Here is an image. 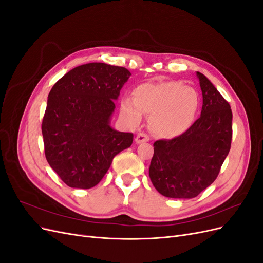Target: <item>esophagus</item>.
Segmentation results:
<instances>
[{
	"label": "esophagus",
	"instance_id": "obj_1",
	"mask_svg": "<svg viewBox=\"0 0 263 263\" xmlns=\"http://www.w3.org/2000/svg\"><path fill=\"white\" fill-rule=\"evenodd\" d=\"M135 141H136L137 144H141V142H147V141H149V136L146 133H139L136 136V139H135Z\"/></svg>",
	"mask_w": 263,
	"mask_h": 263
}]
</instances>
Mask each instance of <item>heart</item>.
Returning a JSON list of instances; mask_svg holds the SVG:
<instances>
[{
	"label": "heart",
	"mask_w": 263,
	"mask_h": 263,
	"mask_svg": "<svg viewBox=\"0 0 263 263\" xmlns=\"http://www.w3.org/2000/svg\"><path fill=\"white\" fill-rule=\"evenodd\" d=\"M198 107V95L179 81L144 83L134 90L133 98L121 101V112L132 125L151 115L149 126L156 136L174 138L190 128Z\"/></svg>",
	"instance_id": "obj_1"
}]
</instances>
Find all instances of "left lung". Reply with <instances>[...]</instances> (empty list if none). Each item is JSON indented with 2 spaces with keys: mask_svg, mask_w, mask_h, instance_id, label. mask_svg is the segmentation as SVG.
Wrapping results in <instances>:
<instances>
[{
  "mask_svg": "<svg viewBox=\"0 0 263 263\" xmlns=\"http://www.w3.org/2000/svg\"><path fill=\"white\" fill-rule=\"evenodd\" d=\"M196 76L203 94L201 116L180 136L154 144L149 177L158 192L166 197L193 198L209 187L232 145L229 103L204 74Z\"/></svg>",
  "mask_w": 263,
  "mask_h": 263,
  "instance_id": "8db88e82",
  "label": "left lung"
}]
</instances>
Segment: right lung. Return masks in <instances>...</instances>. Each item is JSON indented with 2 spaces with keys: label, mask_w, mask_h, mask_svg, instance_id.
Segmentation results:
<instances>
[{
  "label": "right lung",
  "mask_w": 263,
  "mask_h": 263,
  "mask_svg": "<svg viewBox=\"0 0 263 263\" xmlns=\"http://www.w3.org/2000/svg\"><path fill=\"white\" fill-rule=\"evenodd\" d=\"M129 77L126 68L91 62L52 86L42 124L45 156L68 186H95L114 157L132 146V133L109 126L114 101Z\"/></svg>",
  "instance_id": "add662e5"
}]
</instances>
